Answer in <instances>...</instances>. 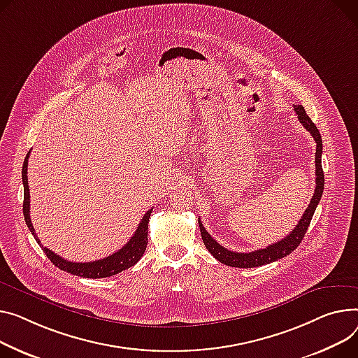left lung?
Wrapping results in <instances>:
<instances>
[{
    "label": "left lung",
    "instance_id": "8db88e82",
    "mask_svg": "<svg viewBox=\"0 0 358 358\" xmlns=\"http://www.w3.org/2000/svg\"><path fill=\"white\" fill-rule=\"evenodd\" d=\"M295 112L298 115L299 122L303 125V128L311 134L317 142V152H315V192L314 196L311 199V203L306 207L305 213L302 214L301 220L298 222V224L295 226V229L287 236L283 237L282 241L266 246L265 249H259V250H253V252H248V253H239V252H231L226 248H223L222 245H219L213 237L208 234V231H206L204 226L200 223L199 220V226H200V231H201V237L203 242L207 248V250L216 257L222 264L231 266V268H256V266H262L271 264V262H275L278 259H282L285 256H288L289 253H292L299 243L302 242L303 236L308 230L309 223L313 220V216L315 213V208L321 200L322 192H324V171H322V165H321V155H322V139H321V134L318 131V128L315 127V124L311 121L303 109L302 105L295 106Z\"/></svg>",
    "mask_w": 358,
    "mask_h": 358
}]
</instances>
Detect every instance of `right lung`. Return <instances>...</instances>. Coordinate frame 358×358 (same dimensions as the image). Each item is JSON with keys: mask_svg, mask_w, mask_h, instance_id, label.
I'll use <instances>...</instances> for the list:
<instances>
[{"mask_svg": "<svg viewBox=\"0 0 358 358\" xmlns=\"http://www.w3.org/2000/svg\"><path fill=\"white\" fill-rule=\"evenodd\" d=\"M29 157L30 152L27 154L26 159H24L22 164V185H24V203H22V213H24V220H26L27 227L30 229V231L33 233L36 242L40 245V239L36 234V230L31 224V219H30V188H29V180H27V165H29ZM151 210H148L145 213V216L141 219L138 229L135 230L134 236L131 237V241L122 248L119 249L117 252H115L113 255L103 257L101 260H93V262H87V264H78V262H69L63 257H60L59 255H56L55 252H52L50 249L43 248L44 253L47 255L53 265L57 266L59 269L76 275L80 278H90V279H99V278H108L112 275H116L119 272H122L131 266H134L136 262L144 255L147 245H148V223H150V217H151Z\"/></svg>", "mask_w": 358, "mask_h": 358, "instance_id": "obj_1", "label": "right lung"}]
</instances>
